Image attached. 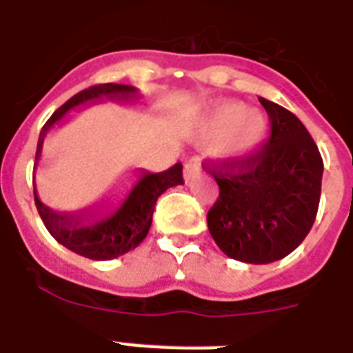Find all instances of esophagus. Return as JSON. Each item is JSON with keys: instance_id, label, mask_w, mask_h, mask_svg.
Listing matches in <instances>:
<instances>
[{"instance_id": "esophagus-1", "label": "esophagus", "mask_w": 353, "mask_h": 353, "mask_svg": "<svg viewBox=\"0 0 353 353\" xmlns=\"http://www.w3.org/2000/svg\"><path fill=\"white\" fill-rule=\"evenodd\" d=\"M185 181H192V179H196V177L201 174V165H199V159L198 157H194V159L187 161L185 163Z\"/></svg>"}]
</instances>
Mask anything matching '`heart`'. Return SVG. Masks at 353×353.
I'll return each mask as SVG.
<instances>
[{
	"instance_id": "obj_1",
	"label": "heart",
	"mask_w": 353,
	"mask_h": 353,
	"mask_svg": "<svg viewBox=\"0 0 353 353\" xmlns=\"http://www.w3.org/2000/svg\"><path fill=\"white\" fill-rule=\"evenodd\" d=\"M203 133L210 139L229 133L218 154L227 161H245L265 143L269 122L260 112H249L241 102H221L205 117Z\"/></svg>"
}]
</instances>
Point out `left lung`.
<instances>
[{
	"label": "left lung",
	"mask_w": 353,
	"mask_h": 353,
	"mask_svg": "<svg viewBox=\"0 0 353 353\" xmlns=\"http://www.w3.org/2000/svg\"><path fill=\"white\" fill-rule=\"evenodd\" d=\"M258 101L271 121V139L245 161L207 166L220 187L207 225L229 258L271 263L295 251L313 227L324 165L299 117Z\"/></svg>",
	"instance_id": "8db88e82"
}]
</instances>
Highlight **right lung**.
Instances as JSON below:
<instances>
[{
  "mask_svg": "<svg viewBox=\"0 0 353 353\" xmlns=\"http://www.w3.org/2000/svg\"><path fill=\"white\" fill-rule=\"evenodd\" d=\"M102 101L135 102L139 101V91L133 85L99 84L71 97L62 108H58L52 113L51 119L41 128L38 146H36L34 176H32L36 209L40 212L47 231L51 232L58 243L68 247L69 251L90 260H113L135 249L148 234L157 198L166 188L183 185V166L181 163H176L172 168L159 174L139 170V179L132 190L122 199V203L112 210L95 205L79 212H57L41 203L36 192V168L40 163L47 132L74 108Z\"/></svg>",
  "mask_w": 353,
  "mask_h": 353,
  "instance_id": "1",
  "label": "right lung"
}]
</instances>
